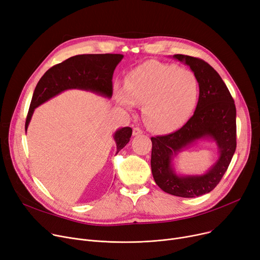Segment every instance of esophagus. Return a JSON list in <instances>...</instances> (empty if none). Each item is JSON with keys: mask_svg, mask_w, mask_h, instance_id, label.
I'll list each match as a JSON object with an SVG mask.
<instances>
[{"mask_svg": "<svg viewBox=\"0 0 260 260\" xmlns=\"http://www.w3.org/2000/svg\"><path fill=\"white\" fill-rule=\"evenodd\" d=\"M141 134H143V131L141 128L134 127V129H133V135L134 136H138V135H141Z\"/></svg>", "mask_w": 260, "mask_h": 260, "instance_id": "obj_1", "label": "esophagus"}]
</instances>
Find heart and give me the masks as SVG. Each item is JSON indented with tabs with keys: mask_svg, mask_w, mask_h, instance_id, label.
<instances>
[{
	"mask_svg": "<svg viewBox=\"0 0 260 260\" xmlns=\"http://www.w3.org/2000/svg\"><path fill=\"white\" fill-rule=\"evenodd\" d=\"M117 103L125 109L142 104V116L155 133H170L190 118L199 99V83L194 73L175 64L149 61L126 76L124 85L114 84Z\"/></svg>",
	"mask_w": 260,
	"mask_h": 260,
	"instance_id": "1",
	"label": "heart"
}]
</instances>
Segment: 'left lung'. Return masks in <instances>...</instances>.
I'll return each instance as SVG.
<instances>
[{
  "mask_svg": "<svg viewBox=\"0 0 260 260\" xmlns=\"http://www.w3.org/2000/svg\"><path fill=\"white\" fill-rule=\"evenodd\" d=\"M174 59L189 66L198 79L199 99L195 113L177 132L152 137L151 167L154 180L166 193L194 198L210 193L226 172L236 149V107L233 98L214 68L201 59L174 54ZM198 141H213L218 159L200 175L175 172L173 160Z\"/></svg>",
  "mask_w": 260,
  "mask_h": 260,
  "instance_id": "8db88e82",
  "label": "left lung"
}]
</instances>
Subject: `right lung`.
<instances>
[{
  "label": "right lung",
  "mask_w": 260,
  "mask_h": 260,
  "mask_svg": "<svg viewBox=\"0 0 260 260\" xmlns=\"http://www.w3.org/2000/svg\"><path fill=\"white\" fill-rule=\"evenodd\" d=\"M123 57L120 53L79 54L49 68L35 88L25 131L28 128L35 109L65 90H86L111 99L113 74ZM132 133L131 127L118 128L115 132L117 153L129 142Z\"/></svg>",
  "instance_id": "add662e5"
}]
</instances>
